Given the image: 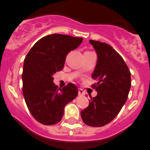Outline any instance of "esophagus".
I'll use <instances>...</instances> for the list:
<instances>
[{
	"mask_svg": "<svg viewBox=\"0 0 150 150\" xmlns=\"http://www.w3.org/2000/svg\"><path fill=\"white\" fill-rule=\"evenodd\" d=\"M85 95V92L82 89H79V96H83V95Z\"/></svg>",
	"mask_w": 150,
	"mask_h": 150,
	"instance_id": "esophagus-1",
	"label": "esophagus"
}]
</instances>
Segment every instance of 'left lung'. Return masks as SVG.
<instances>
[{"instance_id": "1", "label": "left lung", "mask_w": 150, "mask_h": 150, "mask_svg": "<svg viewBox=\"0 0 150 150\" xmlns=\"http://www.w3.org/2000/svg\"><path fill=\"white\" fill-rule=\"evenodd\" d=\"M89 42L98 55L92 76L98 81L92 86L98 95L90 97L89 105L81 111V117L88 126L100 127L112 121L127 100L131 73L123 58L110 45L95 40Z\"/></svg>"}]
</instances>
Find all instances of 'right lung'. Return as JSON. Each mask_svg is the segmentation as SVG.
<instances>
[{"label":"right lung","mask_w":150,"mask_h":150,"mask_svg":"<svg viewBox=\"0 0 150 150\" xmlns=\"http://www.w3.org/2000/svg\"><path fill=\"white\" fill-rule=\"evenodd\" d=\"M82 40L61 34L47 35L37 42L25 57L23 95L29 112L40 123L54 125L61 121L65 106L78 95V88L72 83L58 89L52 76L64 69L67 54Z\"/></svg>","instance_id":"add662e5"}]
</instances>
